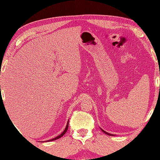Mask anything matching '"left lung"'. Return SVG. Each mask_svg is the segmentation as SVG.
I'll return each instance as SVG.
<instances>
[{
    "instance_id": "left-lung-1",
    "label": "left lung",
    "mask_w": 160,
    "mask_h": 160,
    "mask_svg": "<svg viewBox=\"0 0 160 160\" xmlns=\"http://www.w3.org/2000/svg\"><path fill=\"white\" fill-rule=\"evenodd\" d=\"M101 130H102V129H101ZM102 131H103V132L104 133H106V134H108V135H110H110H112V134H110V133H107L106 132H104V131H103V130H102Z\"/></svg>"
}]
</instances>
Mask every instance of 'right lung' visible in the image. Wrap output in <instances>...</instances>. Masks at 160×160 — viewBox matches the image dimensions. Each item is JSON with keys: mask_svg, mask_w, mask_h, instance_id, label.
<instances>
[{"mask_svg": "<svg viewBox=\"0 0 160 160\" xmlns=\"http://www.w3.org/2000/svg\"><path fill=\"white\" fill-rule=\"evenodd\" d=\"M68 124H67V125H66V128H65L64 131H63V132L62 133H61L60 135H59L58 136H57V137H55V138H54L50 139V140H49V141H54V140H57V139H58V138H61V137H62V136H63V135L65 134V133L66 132V131L68 130Z\"/></svg>", "mask_w": 160, "mask_h": 160, "instance_id": "right-lung-1", "label": "right lung"}]
</instances>
